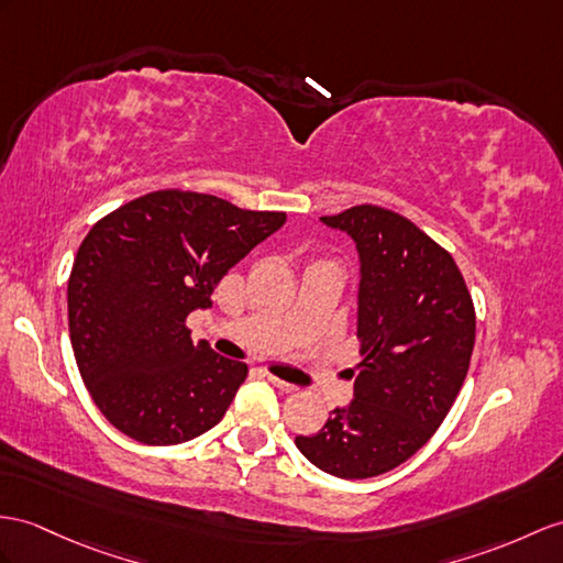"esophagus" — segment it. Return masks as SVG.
Wrapping results in <instances>:
<instances>
[{
    "label": "esophagus",
    "mask_w": 563,
    "mask_h": 563,
    "mask_svg": "<svg viewBox=\"0 0 563 563\" xmlns=\"http://www.w3.org/2000/svg\"><path fill=\"white\" fill-rule=\"evenodd\" d=\"M265 375H267V379L272 382V385L277 387V389H282V391H296V389H298L296 385H291V382H284V379H279L277 375H272V373H265Z\"/></svg>",
    "instance_id": "obj_1"
}]
</instances>
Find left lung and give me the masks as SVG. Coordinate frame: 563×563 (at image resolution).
<instances>
[{
	"label": "left lung",
	"mask_w": 563,
	"mask_h": 563,
	"mask_svg": "<svg viewBox=\"0 0 563 563\" xmlns=\"http://www.w3.org/2000/svg\"><path fill=\"white\" fill-rule=\"evenodd\" d=\"M320 219L361 257L363 363L353 401L296 446L329 475L365 479L408 461L446 418L468 375L475 308L454 257L410 219L377 205Z\"/></svg>",
	"instance_id": "1"
}]
</instances>
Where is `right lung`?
Instances as JSON below:
<instances>
[{
    "label": "right lung",
    "mask_w": 563,
    "mask_h": 563,
    "mask_svg": "<svg viewBox=\"0 0 563 563\" xmlns=\"http://www.w3.org/2000/svg\"><path fill=\"white\" fill-rule=\"evenodd\" d=\"M284 222V212L169 188L88 231L68 277V332L95 406L119 432L169 446L224 418L249 365L194 344L186 318Z\"/></svg>",
    "instance_id": "1"
}]
</instances>
